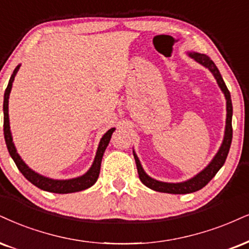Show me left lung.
I'll return each mask as SVG.
<instances>
[{
	"mask_svg": "<svg viewBox=\"0 0 249 249\" xmlns=\"http://www.w3.org/2000/svg\"><path fill=\"white\" fill-rule=\"evenodd\" d=\"M189 55V57L194 59L196 62L202 64L207 69H209V71L213 73L214 79L217 81V84L220 88V90L224 93L226 99V125H225V131H224V139L222 142V145L219 146V150L217 151L214 157L213 158L209 164L207 165V167L203 168L199 173L196 174L190 179L182 181V182H164V181H159L151 178L145 173V171L143 170L142 165L139 157H137L136 152L133 150L135 161H136L137 172H139L140 180L142 181L143 185H145L148 188L156 190V192L160 193H168V194H189V193L197 192V190L202 189L205 185H208V182L216 176L217 172H218L224 162L228 157L230 146H231L232 142V114H233V108H232V100H231V94L230 91L226 88L225 82L220 75L218 68L216 67V64L213 63V60H210L209 56H207L205 54L196 53V52H188L187 53Z\"/></svg>",
	"mask_w": 249,
	"mask_h": 249,
	"instance_id": "obj_1",
	"label": "left lung"
}]
</instances>
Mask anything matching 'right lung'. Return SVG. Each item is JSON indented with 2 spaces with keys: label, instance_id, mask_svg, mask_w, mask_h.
I'll return each mask as SVG.
<instances>
[{
  "label": "right lung",
  "instance_id": "1",
  "mask_svg": "<svg viewBox=\"0 0 249 249\" xmlns=\"http://www.w3.org/2000/svg\"><path fill=\"white\" fill-rule=\"evenodd\" d=\"M20 64H18L16 68H15L14 72H12L11 77L9 79L8 87L5 89L4 100H3V114H4V124H3V127L4 128H3V130H4V140L5 144H7L8 151L10 153L11 158L14 159L18 170L20 171V173L23 174L31 183H33V185L38 187L40 189L46 190V192L56 193V194H68V193H76L90 188L91 186H93L94 183H96L98 177H99L101 159H103L104 152H105L107 145H108L110 137H112V134L113 131L115 130V128H110V129L108 131H106V133L104 134V136L101 137L94 160L92 162L91 167L89 168V171L85 174H83V176L72 178V179L56 180L36 173V171H33L32 168L27 166L25 161H24L20 156L18 155L16 146H15L14 142H12V135L10 130V121H9V96H10L12 83L15 81V76H16V73L18 72Z\"/></svg>",
  "mask_w": 249,
  "mask_h": 249
}]
</instances>
